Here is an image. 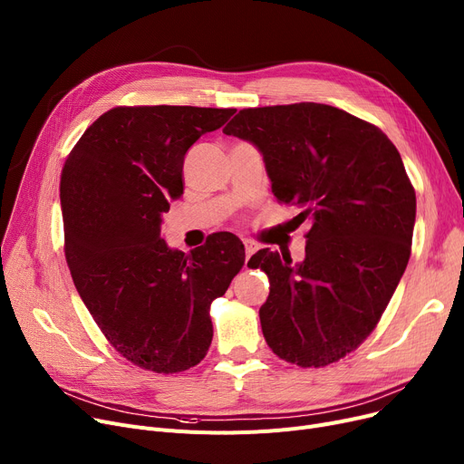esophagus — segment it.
<instances>
[{"label": "esophagus", "instance_id": "esophagus-1", "mask_svg": "<svg viewBox=\"0 0 464 464\" xmlns=\"http://www.w3.org/2000/svg\"><path fill=\"white\" fill-rule=\"evenodd\" d=\"M242 242H245V250H246V261H248V257H250V256H254V254L257 252V245H256L254 240H250V238H245V240H242Z\"/></svg>", "mask_w": 464, "mask_h": 464}]
</instances>
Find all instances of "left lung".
Here are the masks:
<instances>
[{"label": "left lung", "mask_w": 464, "mask_h": 464, "mask_svg": "<svg viewBox=\"0 0 464 464\" xmlns=\"http://www.w3.org/2000/svg\"><path fill=\"white\" fill-rule=\"evenodd\" d=\"M224 133L256 146L275 198L310 224L301 263L269 248L248 261L271 282L266 344L325 367L372 333L408 265L416 191L401 154L376 126L322 103L242 109Z\"/></svg>", "instance_id": "8db88e82"}]
</instances>
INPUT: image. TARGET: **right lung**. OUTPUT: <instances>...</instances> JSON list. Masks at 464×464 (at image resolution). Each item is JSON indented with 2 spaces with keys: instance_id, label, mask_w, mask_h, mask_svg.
I'll return each mask as SVG.
<instances>
[{
  "instance_id": "right-lung-1",
  "label": "right lung",
  "mask_w": 464,
  "mask_h": 464,
  "mask_svg": "<svg viewBox=\"0 0 464 464\" xmlns=\"http://www.w3.org/2000/svg\"><path fill=\"white\" fill-rule=\"evenodd\" d=\"M233 112L116 107L65 160L60 201L72 282L114 350L140 369L195 367L212 343L210 303L245 265V245L233 233H212L189 254L161 237L163 214L184 193L189 146Z\"/></svg>"
}]
</instances>
